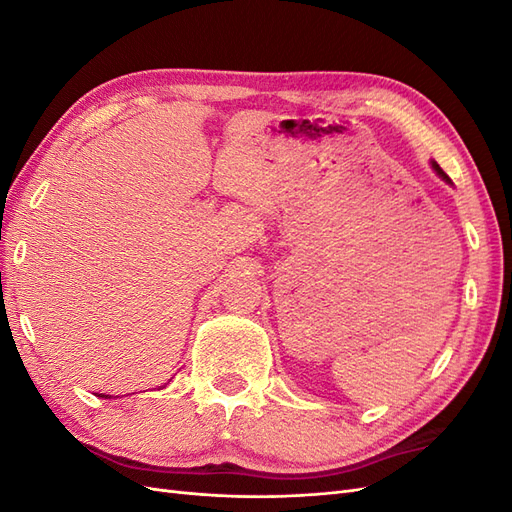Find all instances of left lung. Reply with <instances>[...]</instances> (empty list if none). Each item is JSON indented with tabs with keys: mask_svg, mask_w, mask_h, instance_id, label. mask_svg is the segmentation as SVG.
<instances>
[{
	"mask_svg": "<svg viewBox=\"0 0 512 512\" xmlns=\"http://www.w3.org/2000/svg\"><path fill=\"white\" fill-rule=\"evenodd\" d=\"M431 166H433V170H436V173H438V175H440V177H442L444 181H448V183H451V179H448V175L444 173V170H442V168H440V166H438L436 162H431Z\"/></svg>",
	"mask_w": 512,
	"mask_h": 512,
	"instance_id": "8db88e82",
	"label": "left lung"
}]
</instances>
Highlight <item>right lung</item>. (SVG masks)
Segmentation results:
<instances>
[{"label": "right lung", "mask_w": 512, "mask_h": 512, "mask_svg": "<svg viewBox=\"0 0 512 512\" xmlns=\"http://www.w3.org/2000/svg\"><path fill=\"white\" fill-rule=\"evenodd\" d=\"M100 397H106V399H111V397H108V395H100Z\"/></svg>", "instance_id": "obj_1"}]
</instances>
